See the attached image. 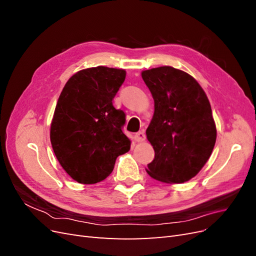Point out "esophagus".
<instances>
[{"mask_svg": "<svg viewBox=\"0 0 256 256\" xmlns=\"http://www.w3.org/2000/svg\"><path fill=\"white\" fill-rule=\"evenodd\" d=\"M134 140L136 142H143L145 140V134L144 131H138V132H136L134 134Z\"/></svg>", "mask_w": 256, "mask_h": 256, "instance_id": "esophagus-1", "label": "esophagus"}]
</instances>
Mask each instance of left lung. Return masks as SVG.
I'll return each mask as SVG.
<instances>
[{
  "label": "left lung",
  "mask_w": 256,
  "mask_h": 256,
  "mask_svg": "<svg viewBox=\"0 0 256 256\" xmlns=\"http://www.w3.org/2000/svg\"><path fill=\"white\" fill-rule=\"evenodd\" d=\"M142 78L154 102L146 129L154 158L146 172L162 182H188L205 166L216 143L209 100L193 76L171 66L144 70Z\"/></svg>",
  "instance_id": "left-lung-1"
}]
</instances>
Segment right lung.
Listing matches in <instances>:
<instances>
[{"mask_svg": "<svg viewBox=\"0 0 256 256\" xmlns=\"http://www.w3.org/2000/svg\"><path fill=\"white\" fill-rule=\"evenodd\" d=\"M125 78L124 69L92 67L74 74L60 92L50 140L60 164L76 182L106 180L116 158L130 150L122 132L125 113L113 106Z\"/></svg>", "mask_w": 256, "mask_h": 256, "instance_id": "right-lung-1", "label": "right lung"}]
</instances>
